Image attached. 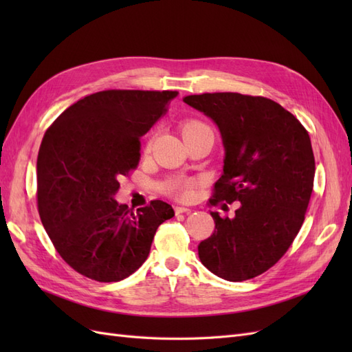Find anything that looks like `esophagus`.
<instances>
[{"label":"esophagus","mask_w":352,"mask_h":352,"mask_svg":"<svg viewBox=\"0 0 352 352\" xmlns=\"http://www.w3.org/2000/svg\"><path fill=\"white\" fill-rule=\"evenodd\" d=\"M175 212H176V214H182V212H190V208L176 206V207H175Z\"/></svg>","instance_id":"obj_1"}]
</instances>
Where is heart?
I'll return each instance as SVG.
<instances>
[{
  "instance_id": "obj_1",
  "label": "heart",
  "mask_w": 352,
  "mask_h": 352,
  "mask_svg": "<svg viewBox=\"0 0 352 352\" xmlns=\"http://www.w3.org/2000/svg\"><path fill=\"white\" fill-rule=\"evenodd\" d=\"M197 123H199V122H188L185 126L197 124ZM151 144H153V138L146 144V151L151 148ZM194 188H195V182L192 179L173 177V179L167 180V182L163 185V192L175 199H189L190 195H192V192H194Z\"/></svg>"
}]
</instances>
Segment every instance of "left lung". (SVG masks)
<instances>
[{"label":"left lung","mask_w":352,"mask_h":352,"mask_svg":"<svg viewBox=\"0 0 352 352\" xmlns=\"http://www.w3.org/2000/svg\"><path fill=\"white\" fill-rule=\"evenodd\" d=\"M184 101L216 122L225 145L210 206L241 202L232 219L211 212L216 228L198 245L199 260L225 280L252 279L283 257L302 226L316 172L310 136L264 97L214 92Z\"/></svg>","instance_id":"left-lung-1"}]
</instances>
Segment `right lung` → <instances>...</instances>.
Masks as SVG:
<instances>
[{
    "label": "right lung",
    "mask_w": 352,
    "mask_h": 352,
    "mask_svg": "<svg viewBox=\"0 0 352 352\" xmlns=\"http://www.w3.org/2000/svg\"><path fill=\"white\" fill-rule=\"evenodd\" d=\"M177 91L109 89L63 111L42 140L38 211L72 269L97 282H119L141 267L157 228L172 219L154 199L133 211L114 195L141 157L140 138L167 111Z\"/></svg>",
    "instance_id": "right-lung-1"
}]
</instances>
